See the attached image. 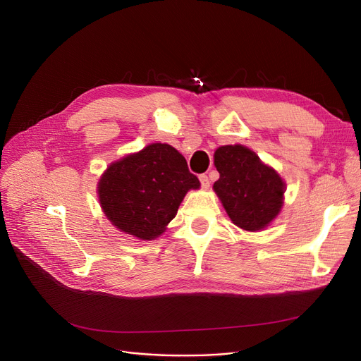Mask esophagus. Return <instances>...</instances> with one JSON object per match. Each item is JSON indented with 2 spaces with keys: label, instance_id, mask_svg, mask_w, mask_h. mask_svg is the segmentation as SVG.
I'll return each instance as SVG.
<instances>
[{
  "label": "esophagus",
  "instance_id": "34e87169",
  "mask_svg": "<svg viewBox=\"0 0 361 361\" xmlns=\"http://www.w3.org/2000/svg\"><path fill=\"white\" fill-rule=\"evenodd\" d=\"M199 180H200V185H202L203 188H209L211 181H209V178H207V176L200 174V176H199Z\"/></svg>",
  "mask_w": 361,
  "mask_h": 361
}]
</instances>
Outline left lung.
I'll use <instances>...</instances> for the list:
<instances>
[{"label":"left lung","instance_id":"1","mask_svg":"<svg viewBox=\"0 0 361 361\" xmlns=\"http://www.w3.org/2000/svg\"><path fill=\"white\" fill-rule=\"evenodd\" d=\"M219 173L214 190L231 221L247 231L264 228L281 211L283 181L275 171L241 145L215 152Z\"/></svg>","mask_w":361,"mask_h":361}]
</instances>
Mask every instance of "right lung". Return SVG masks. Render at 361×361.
<instances>
[{"instance_id":"obj_1","label":"right lung","mask_w":361,"mask_h":361,"mask_svg":"<svg viewBox=\"0 0 361 361\" xmlns=\"http://www.w3.org/2000/svg\"><path fill=\"white\" fill-rule=\"evenodd\" d=\"M199 185L177 149L154 143L109 165L98 193L105 215L118 230L154 240L176 216L185 193Z\"/></svg>"}]
</instances>
